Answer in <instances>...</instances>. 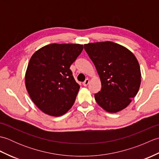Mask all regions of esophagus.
Wrapping results in <instances>:
<instances>
[{"label":"esophagus","instance_id":"obj_1","mask_svg":"<svg viewBox=\"0 0 159 159\" xmlns=\"http://www.w3.org/2000/svg\"><path fill=\"white\" fill-rule=\"evenodd\" d=\"M89 79H86L85 80V81H84L83 83V85H84V86H87V85H88V84H89Z\"/></svg>","mask_w":159,"mask_h":159}]
</instances>
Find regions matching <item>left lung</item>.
<instances>
[{
	"label": "left lung",
	"instance_id": "1",
	"mask_svg": "<svg viewBox=\"0 0 159 159\" xmlns=\"http://www.w3.org/2000/svg\"><path fill=\"white\" fill-rule=\"evenodd\" d=\"M95 66L102 88L94 97L96 102L109 113L125 109L137 95L141 85L139 62L125 47L112 42L84 45Z\"/></svg>",
	"mask_w": 159,
	"mask_h": 159
}]
</instances>
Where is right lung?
Here are the masks:
<instances>
[{
  "label": "right lung",
  "mask_w": 159,
  "mask_h": 159,
  "mask_svg": "<svg viewBox=\"0 0 159 159\" xmlns=\"http://www.w3.org/2000/svg\"><path fill=\"white\" fill-rule=\"evenodd\" d=\"M83 50L80 44L52 43L32 55L25 74L26 88L44 113L59 117L72 107L80 85L70 67Z\"/></svg>",
  "instance_id": "obj_1"
}]
</instances>
